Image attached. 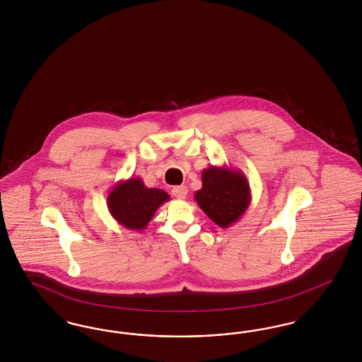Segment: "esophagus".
Segmentation results:
<instances>
[{
	"label": "esophagus",
	"mask_w": 362,
	"mask_h": 362,
	"mask_svg": "<svg viewBox=\"0 0 362 362\" xmlns=\"http://www.w3.org/2000/svg\"><path fill=\"white\" fill-rule=\"evenodd\" d=\"M173 195L177 199H185L187 197V187L186 186H176L173 189Z\"/></svg>",
	"instance_id": "esophagus-1"
}]
</instances>
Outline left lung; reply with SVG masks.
<instances>
[{"label": "left lung", "instance_id": "obj_1", "mask_svg": "<svg viewBox=\"0 0 362 362\" xmlns=\"http://www.w3.org/2000/svg\"><path fill=\"white\" fill-rule=\"evenodd\" d=\"M194 199L214 224L229 228L250 206L251 189L240 170L211 165L202 171V189Z\"/></svg>", "mask_w": 362, "mask_h": 362}]
</instances>
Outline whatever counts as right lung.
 Segmentation results:
<instances>
[{
    "instance_id": "right-lung-1",
    "label": "right lung",
    "mask_w": 362,
    "mask_h": 362,
    "mask_svg": "<svg viewBox=\"0 0 362 362\" xmlns=\"http://www.w3.org/2000/svg\"><path fill=\"white\" fill-rule=\"evenodd\" d=\"M170 195L161 189H149L141 177H130L118 182L107 197L111 216L123 228L144 230L155 216L156 210Z\"/></svg>"
}]
</instances>
